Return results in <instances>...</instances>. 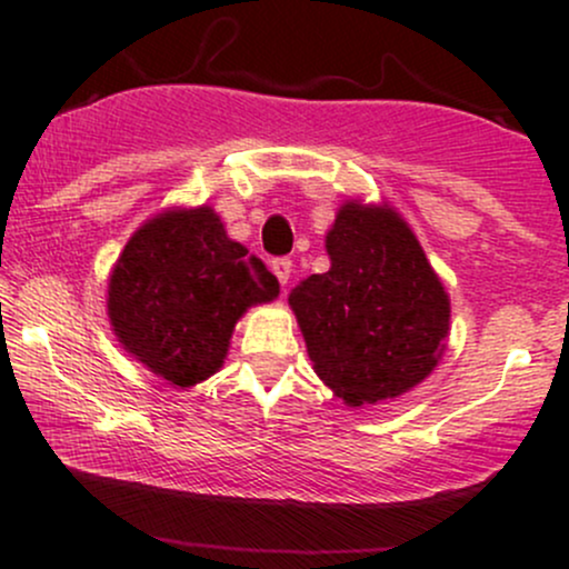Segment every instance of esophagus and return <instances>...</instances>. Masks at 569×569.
Instances as JSON below:
<instances>
[{
    "instance_id": "1",
    "label": "esophagus",
    "mask_w": 569,
    "mask_h": 569,
    "mask_svg": "<svg viewBox=\"0 0 569 569\" xmlns=\"http://www.w3.org/2000/svg\"><path fill=\"white\" fill-rule=\"evenodd\" d=\"M291 259L289 257H276L270 262V270L276 272V278L280 280V286H286L289 283V278H291Z\"/></svg>"
}]
</instances>
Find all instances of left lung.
<instances>
[{
    "instance_id": "obj_1",
    "label": "left lung",
    "mask_w": 569,
    "mask_h": 569,
    "mask_svg": "<svg viewBox=\"0 0 569 569\" xmlns=\"http://www.w3.org/2000/svg\"><path fill=\"white\" fill-rule=\"evenodd\" d=\"M329 272L289 293L316 375L350 407L396 398L439 363L449 299L407 221L348 202L326 234Z\"/></svg>"
}]
</instances>
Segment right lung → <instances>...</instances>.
I'll use <instances>...</instances> for the list:
<instances>
[{
    "label": "right lung",
    "instance_id": "obj_1",
    "mask_svg": "<svg viewBox=\"0 0 569 569\" xmlns=\"http://www.w3.org/2000/svg\"><path fill=\"white\" fill-rule=\"evenodd\" d=\"M276 297V276L202 206L162 213L128 240L109 280V318L130 356L189 388L219 371L248 307Z\"/></svg>",
    "mask_w": 569,
    "mask_h": 569
}]
</instances>
